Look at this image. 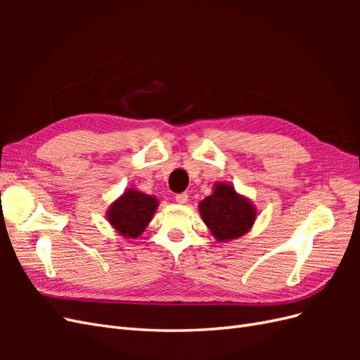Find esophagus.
Listing matches in <instances>:
<instances>
[{
	"label": "esophagus",
	"instance_id": "obj_1",
	"mask_svg": "<svg viewBox=\"0 0 360 360\" xmlns=\"http://www.w3.org/2000/svg\"><path fill=\"white\" fill-rule=\"evenodd\" d=\"M188 198H189L188 193H179V195H176V201H177L179 204H186V202H188Z\"/></svg>",
	"mask_w": 360,
	"mask_h": 360
}]
</instances>
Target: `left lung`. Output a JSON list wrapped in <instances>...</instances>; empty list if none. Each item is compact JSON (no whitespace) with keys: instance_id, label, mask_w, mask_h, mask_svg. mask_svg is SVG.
<instances>
[{"instance_id":"obj_1","label":"left lung","mask_w":360,"mask_h":360,"mask_svg":"<svg viewBox=\"0 0 360 360\" xmlns=\"http://www.w3.org/2000/svg\"><path fill=\"white\" fill-rule=\"evenodd\" d=\"M204 224L217 242H230L245 236L257 219V209L234 186L216 181L213 193L198 205Z\"/></svg>"}]
</instances>
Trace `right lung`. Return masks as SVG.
Listing matches in <instances>:
<instances>
[{"mask_svg":"<svg viewBox=\"0 0 360 360\" xmlns=\"http://www.w3.org/2000/svg\"><path fill=\"white\" fill-rule=\"evenodd\" d=\"M159 201L153 195L126 189L106 212V219L124 238H138L153 219Z\"/></svg>","mask_w":360,"mask_h":360,"instance_id":"right-lung-1","label":"right lung"}]
</instances>
